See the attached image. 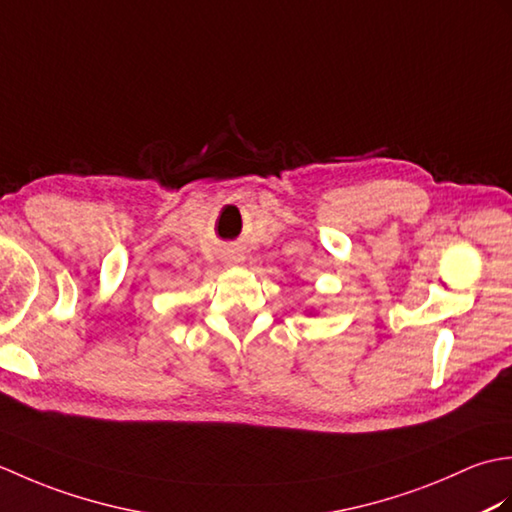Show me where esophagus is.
Segmentation results:
<instances>
[{"instance_id": "34e87169", "label": "esophagus", "mask_w": 512, "mask_h": 512, "mask_svg": "<svg viewBox=\"0 0 512 512\" xmlns=\"http://www.w3.org/2000/svg\"><path fill=\"white\" fill-rule=\"evenodd\" d=\"M222 259H224V262H226L228 266H239V264L246 262V255L242 253V250L231 248V250H226Z\"/></svg>"}]
</instances>
